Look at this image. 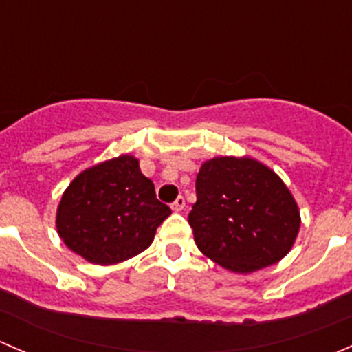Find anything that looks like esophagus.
<instances>
[{"mask_svg":"<svg viewBox=\"0 0 352 352\" xmlns=\"http://www.w3.org/2000/svg\"><path fill=\"white\" fill-rule=\"evenodd\" d=\"M186 208V199H184L182 196H179L175 199V201L172 202V209L175 212H179V211H182V209Z\"/></svg>","mask_w":352,"mask_h":352,"instance_id":"1","label":"esophagus"}]
</instances>
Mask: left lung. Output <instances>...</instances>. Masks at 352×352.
Listing matches in <instances>:
<instances>
[{
  "label": "left lung",
  "instance_id": "obj_1",
  "mask_svg": "<svg viewBox=\"0 0 352 352\" xmlns=\"http://www.w3.org/2000/svg\"><path fill=\"white\" fill-rule=\"evenodd\" d=\"M189 225L199 250L228 271L248 274L276 264L300 230L294 197L269 166L219 156L202 163Z\"/></svg>",
  "mask_w": 352,
  "mask_h": 352
}]
</instances>
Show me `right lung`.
Wrapping results in <instances>:
<instances>
[{
	"mask_svg": "<svg viewBox=\"0 0 352 352\" xmlns=\"http://www.w3.org/2000/svg\"><path fill=\"white\" fill-rule=\"evenodd\" d=\"M172 209L156 199L140 162L120 155L81 172L56 216L61 240L91 264H117L150 247Z\"/></svg>",
	"mask_w": 352,
	"mask_h": 352,
	"instance_id": "right-lung-1",
	"label": "right lung"
}]
</instances>
